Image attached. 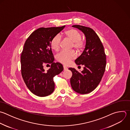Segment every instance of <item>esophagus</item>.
<instances>
[{"instance_id":"1","label":"esophagus","mask_w":130,"mask_h":130,"mask_svg":"<svg viewBox=\"0 0 130 130\" xmlns=\"http://www.w3.org/2000/svg\"><path fill=\"white\" fill-rule=\"evenodd\" d=\"M63 70H68V68H67V67L63 66Z\"/></svg>"}]
</instances>
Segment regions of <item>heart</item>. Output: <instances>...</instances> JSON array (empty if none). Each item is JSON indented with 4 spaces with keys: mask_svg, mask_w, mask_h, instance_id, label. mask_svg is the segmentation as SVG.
<instances>
[{
    "mask_svg": "<svg viewBox=\"0 0 130 130\" xmlns=\"http://www.w3.org/2000/svg\"><path fill=\"white\" fill-rule=\"evenodd\" d=\"M65 36L73 42L72 47L78 51L81 50L84 46V43L81 39V35L77 30L71 28L65 31ZM61 37L59 35L55 36L50 43V46L52 50L57 51L60 48ZM77 57L76 53L73 51H61L56 56V58L59 62L65 64H69L72 60Z\"/></svg>",
    "mask_w": 130,
    "mask_h": 130,
    "instance_id": "obj_1",
    "label": "heart"
}]
</instances>
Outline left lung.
<instances>
[{
	"mask_svg": "<svg viewBox=\"0 0 130 130\" xmlns=\"http://www.w3.org/2000/svg\"><path fill=\"white\" fill-rule=\"evenodd\" d=\"M72 27L84 34L86 44L82 53L75 61L76 64L84 66L83 70L79 73L75 69L70 68L73 74L70 82L75 91L86 94L95 89L101 81L105 71L106 55L99 37L92 29L79 25Z\"/></svg>",
	"mask_w": 130,
	"mask_h": 130,
	"instance_id": "obj_1",
	"label": "left lung"
}]
</instances>
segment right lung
I'll return each instance as SVG.
<instances>
[{
  "label": "right lung",
  "mask_w": 130,
  "mask_h": 130,
  "mask_svg": "<svg viewBox=\"0 0 130 130\" xmlns=\"http://www.w3.org/2000/svg\"><path fill=\"white\" fill-rule=\"evenodd\" d=\"M64 27L38 28L25 41L21 55L22 76L29 90L37 96L51 94L55 88L53 77L63 70L61 63L54 62L50 43ZM45 64L51 67L47 71L43 69Z\"/></svg>",
  "instance_id": "obj_1"
}]
</instances>
